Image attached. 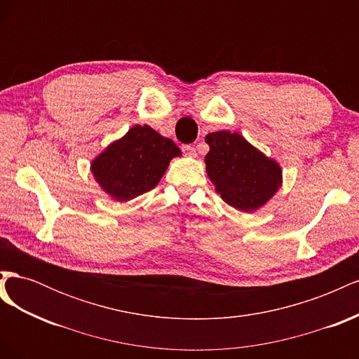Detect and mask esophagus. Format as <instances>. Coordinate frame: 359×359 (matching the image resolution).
<instances>
[{
  "label": "esophagus",
  "mask_w": 359,
  "mask_h": 359,
  "mask_svg": "<svg viewBox=\"0 0 359 359\" xmlns=\"http://www.w3.org/2000/svg\"><path fill=\"white\" fill-rule=\"evenodd\" d=\"M182 153H184V156H187V157H196V148L191 147V145H184Z\"/></svg>",
  "instance_id": "obj_1"
}]
</instances>
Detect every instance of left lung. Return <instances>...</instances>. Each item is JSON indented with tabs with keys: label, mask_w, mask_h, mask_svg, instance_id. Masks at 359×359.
Segmentation results:
<instances>
[{
	"label": "left lung",
	"mask_w": 359,
	"mask_h": 359,
	"mask_svg": "<svg viewBox=\"0 0 359 359\" xmlns=\"http://www.w3.org/2000/svg\"><path fill=\"white\" fill-rule=\"evenodd\" d=\"M210 153L205 169L222 199L243 212H255L276 196L283 184L278 161L265 156L236 132L206 135Z\"/></svg>",
	"instance_id": "8db88e82"
}]
</instances>
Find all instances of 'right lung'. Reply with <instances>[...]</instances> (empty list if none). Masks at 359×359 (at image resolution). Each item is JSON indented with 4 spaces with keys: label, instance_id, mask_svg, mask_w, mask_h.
I'll use <instances>...</instances> for the list:
<instances>
[{
    "label": "right lung",
    "instance_id": "add662e5",
    "mask_svg": "<svg viewBox=\"0 0 359 359\" xmlns=\"http://www.w3.org/2000/svg\"><path fill=\"white\" fill-rule=\"evenodd\" d=\"M175 157L181 149L172 139L137 124L95 156L90 169L107 196L127 202L153 190Z\"/></svg>",
    "mask_w": 359,
    "mask_h": 359
}]
</instances>
